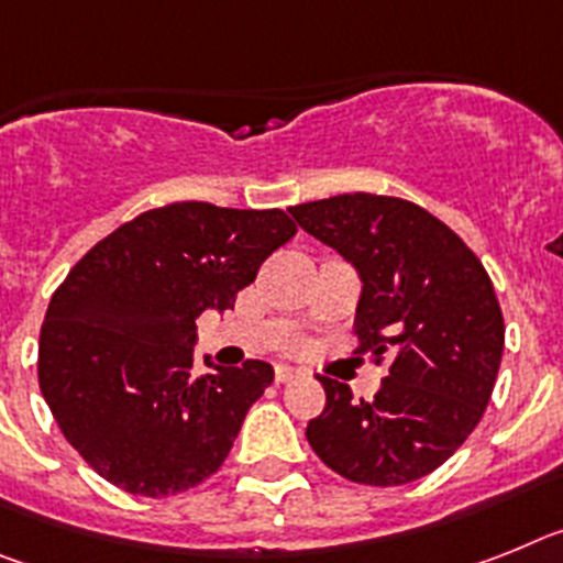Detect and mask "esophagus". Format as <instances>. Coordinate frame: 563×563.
<instances>
[{"instance_id": "34e87169", "label": "esophagus", "mask_w": 563, "mask_h": 563, "mask_svg": "<svg viewBox=\"0 0 563 563\" xmlns=\"http://www.w3.org/2000/svg\"><path fill=\"white\" fill-rule=\"evenodd\" d=\"M302 371L295 368V365H277L275 368V379L277 383H295V379H300Z\"/></svg>"}]
</instances>
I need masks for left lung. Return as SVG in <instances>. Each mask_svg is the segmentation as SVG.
Masks as SVG:
<instances>
[{
    "label": "left lung",
    "mask_w": 563,
    "mask_h": 563,
    "mask_svg": "<svg viewBox=\"0 0 563 563\" xmlns=\"http://www.w3.org/2000/svg\"><path fill=\"white\" fill-rule=\"evenodd\" d=\"M363 283L360 354L394 356L371 402L320 376L325 408L306 439L356 485L428 476L473 433L496 385L505 320L485 266L428 209L388 195H336L288 209Z\"/></svg>",
    "instance_id": "obj_1"
}]
</instances>
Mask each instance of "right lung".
Instances as JSON below:
<instances>
[{"label":"right lung","instance_id":"1","mask_svg":"<svg viewBox=\"0 0 563 563\" xmlns=\"http://www.w3.org/2000/svg\"><path fill=\"white\" fill-rule=\"evenodd\" d=\"M295 234L283 209L187 200L139 214L73 266L38 336V388L101 478L161 498L221 467L275 368L203 356L209 371L198 374L195 320L232 309Z\"/></svg>","mask_w":563,"mask_h":563}]
</instances>
